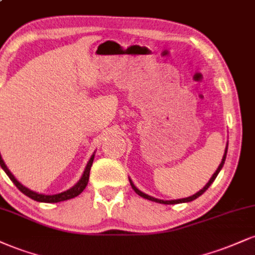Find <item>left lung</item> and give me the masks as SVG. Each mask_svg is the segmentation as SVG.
Here are the masks:
<instances>
[{
    "instance_id": "obj_1",
    "label": "left lung",
    "mask_w": 255,
    "mask_h": 255,
    "mask_svg": "<svg viewBox=\"0 0 255 255\" xmlns=\"http://www.w3.org/2000/svg\"><path fill=\"white\" fill-rule=\"evenodd\" d=\"M227 151H228V142H227V146H226V149H225V154H223L222 161H221V164L219 165V167H217V170L215 171V173H214L213 176H211L210 180H209V182H208L207 184H205L203 189H202V190H199L198 192H196L195 195L190 196V197H186V198H180V199H171V201H164V199H158V198H154V197H152V196H149V195H146L145 192L140 191V190L137 189L135 185H134V183L131 182V179H130V178H129V183H130L131 188H133V190H134V191L136 192L137 195L141 196V197L146 198V199H149V201H152V202H157V203H161V204H178V203H188V202H191V201H194V199L198 198L199 196H201L202 194H204V192L207 191V190H208V188H209V186L211 185V184H213L214 180H215V178L217 177V174L220 173L221 168H222V167H223V165H225L226 157H227Z\"/></svg>"
}]
</instances>
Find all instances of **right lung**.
<instances>
[{"mask_svg": "<svg viewBox=\"0 0 255 255\" xmlns=\"http://www.w3.org/2000/svg\"><path fill=\"white\" fill-rule=\"evenodd\" d=\"M94 158H95V152H94V154L91 155L90 160L88 161V164L84 168V172H83L81 179H79L78 182L72 186V188H70L69 190H66V191H63V192H60V194H56V195L39 194V192H35V191H33V190L23 186L22 184H21L19 180L14 177V174L9 171L7 165H5L4 161H3V159L1 157V153H0V165L3 168V171L7 173V176L10 178L11 182L15 184V186H16V188L19 189L22 194L28 196L29 198L34 199V201H36V202H44V203H58V202H63V201H67V199L75 198V197H77L79 194H82L83 190H84L85 186L88 185L89 176H90V168H91V166H93Z\"/></svg>", "mask_w": 255, "mask_h": 255, "instance_id": "right-lung-1", "label": "right lung"}]
</instances>
